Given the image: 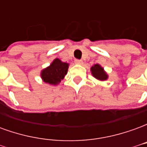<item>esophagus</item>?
Returning <instances> with one entry per match:
<instances>
[{"label": "esophagus", "mask_w": 147, "mask_h": 147, "mask_svg": "<svg viewBox=\"0 0 147 147\" xmlns=\"http://www.w3.org/2000/svg\"><path fill=\"white\" fill-rule=\"evenodd\" d=\"M75 63L77 64H83V61L82 60H75Z\"/></svg>", "instance_id": "esophagus-1"}]
</instances>
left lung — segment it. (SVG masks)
Instances as JSON below:
<instances>
[{
  "instance_id": "obj_1",
  "label": "left lung",
  "mask_w": 147,
  "mask_h": 147,
  "mask_svg": "<svg viewBox=\"0 0 147 147\" xmlns=\"http://www.w3.org/2000/svg\"><path fill=\"white\" fill-rule=\"evenodd\" d=\"M90 71H91V74H92L93 76L96 78L97 80L104 81V80H106L108 79V75L100 64H94V66L91 67Z\"/></svg>"
}]
</instances>
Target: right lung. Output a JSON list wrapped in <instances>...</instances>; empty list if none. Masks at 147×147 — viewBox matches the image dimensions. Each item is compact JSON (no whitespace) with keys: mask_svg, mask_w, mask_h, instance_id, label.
Returning <instances> with one entry per match:
<instances>
[{"mask_svg":"<svg viewBox=\"0 0 147 147\" xmlns=\"http://www.w3.org/2000/svg\"><path fill=\"white\" fill-rule=\"evenodd\" d=\"M69 64L56 58L51 64L41 72V78L43 82L50 85H57L66 76Z\"/></svg>","mask_w":147,"mask_h":147,"instance_id":"right-lung-1","label":"right lung"}]
</instances>
